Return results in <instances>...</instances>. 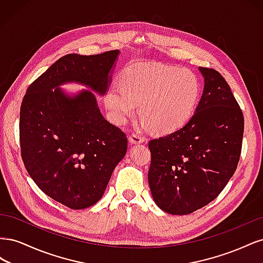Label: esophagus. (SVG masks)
Listing matches in <instances>:
<instances>
[{
    "label": "esophagus",
    "instance_id": "34e87169",
    "mask_svg": "<svg viewBox=\"0 0 263 263\" xmlns=\"http://www.w3.org/2000/svg\"><path fill=\"white\" fill-rule=\"evenodd\" d=\"M129 142L132 145H138V144H141V142H144V138L140 137L139 135L132 134L129 136Z\"/></svg>",
    "mask_w": 263,
    "mask_h": 263
}]
</instances>
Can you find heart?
Returning <instances> with one entry per match:
<instances>
[{
  "label": "heart",
  "mask_w": 263,
  "mask_h": 263,
  "mask_svg": "<svg viewBox=\"0 0 263 263\" xmlns=\"http://www.w3.org/2000/svg\"><path fill=\"white\" fill-rule=\"evenodd\" d=\"M200 94V78L192 70L147 62L126 69L119 86L108 87L104 104L119 125L133 117L139 105L145 126L159 134H170L190 121Z\"/></svg>",
  "instance_id": "obj_1"
}]
</instances>
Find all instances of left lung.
I'll list each match as a JSON object with an SVG mask.
<instances>
[{"instance_id":"obj_1","label":"left lung","mask_w":263,"mask_h":263,"mask_svg":"<svg viewBox=\"0 0 263 263\" xmlns=\"http://www.w3.org/2000/svg\"><path fill=\"white\" fill-rule=\"evenodd\" d=\"M204 90L194 115L179 130L149 141L148 182L156 204L186 215L221 192L239 162L243 115L218 71L200 67Z\"/></svg>"}]
</instances>
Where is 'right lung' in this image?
I'll use <instances>...</instances> for the list:
<instances>
[{
    "label": "right lung",
    "mask_w": 263,
    "mask_h": 263,
    "mask_svg": "<svg viewBox=\"0 0 263 263\" xmlns=\"http://www.w3.org/2000/svg\"><path fill=\"white\" fill-rule=\"evenodd\" d=\"M118 50L66 54L31 83L20 113L24 165L37 186L71 210L98 203L127 151L124 132L101 114L93 90L105 95ZM74 82L89 90L68 95Z\"/></svg>",
    "instance_id": "add662e5"
}]
</instances>
